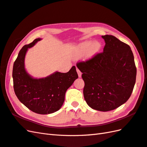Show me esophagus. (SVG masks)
<instances>
[{
    "label": "esophagus",
    "instance_id": "1",
    "mask_svg": "<svg viewBox=\"0 0 147 147\" xmlns=\"http://www.w3.org/2000/svg\"><path fill=\"white\" fill-rule=\"evenodd\" d=\"M76 71H77V72H78L79 78H81V76H82V73L81 72L80 70H79L78 68H77V69H76Z\"/></svg>",
    "mask_w": 147,
    "mask_h": 147
}]
</instances>
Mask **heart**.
Returning a JSON list of instances; mask_svg holds the SVG:
<instances>
[{"instance_id": "b5f03b06", "label": "heart", "mask_w": 147, "mask_h": 147, "mask_svg": "<svg viewBox=\"0 0 147 147\" xmlns=\"http://www.w3.org/2000/svg\"><path fill=\"white\" fill-rule=\"evenodd\" d=\"M102 49V44L99 41H92V40H87L81 43L78 45V52L84 55L86 53L88 58H91L97 54Z\"/></svg>"}]
</instances>
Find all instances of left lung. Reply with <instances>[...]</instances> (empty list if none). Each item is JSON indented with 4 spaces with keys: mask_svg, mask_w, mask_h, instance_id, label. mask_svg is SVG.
<instances>
[{
    "mask_svg": "<svg viewBox=\"0 0 147 147\" xmlns=\"http://www.w3.org/2000/svg\"><path fill=\"white\" fill-rule=\"evenodd\" d=\"M103 52L78 63L84 81L83 94L91 108L108 111L118 108L131 97L137 69L131 47L111 35L102 36Z\"/></svg>",
    "mask_w": 147,
    "mask_h": 147,
    "instance_id": "1",
    "label": "left lung"
}]
</instances>
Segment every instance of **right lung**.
Instances as JSON below:
<instances>
[{
    "mask_svg": "<svg viewBox=\"0 0 147 147\" xmlns=\"http://www.w3.org/2000/svg\"><path fill=\"white\" fill-rule=\"evenodd\" d=\"M41 40L36 39L20 50L13 64L12 76L15 93L20 101L33 112L47 115L61 108L66 90L78 75L74 66L66 73L55 71L45 78H36L29 74L25 68V57L28 49Z\"/></svg>",
    "mask_w": 147,
    "mask_h": 147,
    "instance_id": "1",
    "label": "right lung"
}]
</instances>
